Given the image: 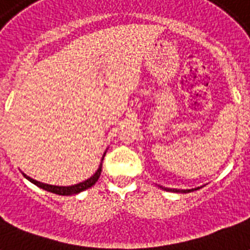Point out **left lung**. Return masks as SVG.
Returning <instances> with one entry per match:
<instances>
[{"instance_id": "left-lung-1", "label": "left lung", "mask_w": 250, "mask_h": 250, "mask_svg": "<svg viewBox=\"0 0 250 250\" xmlns=\"http://www.w3.org/2000/svg\"><path fill=\"white\" fill-rule=\"evenodd\" d=\"M164 190H167V192H176V193H188V192H193V190L200 189L201 187H197V188H192V189H175V188H165V187H161Z\"/></svg>"}]
</instances>
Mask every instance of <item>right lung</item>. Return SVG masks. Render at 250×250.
Segmentation results:
<instances>
[{
	"label": "right lung",
	"instance_id": "obj_1",
	"mask_svg": "<svg viewBox=\"0 0 250 250\" xmlns=\"http://www.w3.org/2000/svg\"><path fill=\"white\" fill-rule=\"evenodd\" d=\"M105 154H106V152L104 153V156H102L101 164H100V166H98L97 171H96V172H94V174L92 175L89 179H86V180L79 183V184H74V186H67V187L52 186V184H45V183L37 182V180H35V179L29 178L28 175H25L24 172H23V175H24V178L27 179V180H29L31 183H33L35 186L40 187V188H42V189H45V190H48V192L60 194V196H72V194L80 193V192H83V190L88 189V188H90V187L96 184V182H97L98 178H100V175H101L102 161H104V157H105Z\"/></svg>",
	"mask_w": 250,
	"mask_h": 250
}]
</instances>
